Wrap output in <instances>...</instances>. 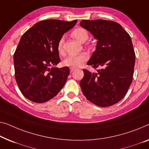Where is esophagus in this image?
I'll return each mask as SVG.
<instances>
[{"mask_svg": "<svg viewBox=\"0 0 149 149\" xmlns=\"http://www.w3.org/2000/svg\"><path fill=\"white\" fill-rule=\"evenodd\" d=\"M70 72L71 73H72L75 70V68H70Z\"/></svg>", "mask_w": 149, "mask_h": 149, "instance_id": "esophagus-1", "label": "esophagus"}]
</instances>
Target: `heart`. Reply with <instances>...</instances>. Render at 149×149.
I'll list each match as a JSON object with an SVG mask.
<instances>
[{
    "mask_svg": "<svg viewBox=\"0 0 149 149\" xmlns=\"http://www.w3.org/2000/svg\"><path fill=\"white\" fill-rule=\"evenodd\" d=\"M72 35L74 38L79 43L82 41H86L88 38V33L85 29L77 28L73 31ZM63 39L59 40L57 46V50L61 53L63 52ZM88 55L86 53H79L76 55H70L65 57L63 60V65L70 68H78L80 67L85 62L88 60Z\"/></svg>",
    "mask_w": 149,
    "mask_h": 149,
    "instance_id": "heart-1",
    "label": "heart"
}]
</instances>
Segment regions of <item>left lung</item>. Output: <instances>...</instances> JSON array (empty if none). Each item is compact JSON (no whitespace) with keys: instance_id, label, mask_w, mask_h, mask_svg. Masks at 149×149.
I'll list each match as a JSON object with an SVG mask.
<instances>
[{"instance_id":"8db88e82","label":"left lung","mask_w":149,"mask_h":149,"mask_svg":"<svg viewBox=\"0 0 149 149\" xmlns=\"http://www.w3.org/2000/svg\"><path fill=\"white\" fill-rule=\"evenodd\" d=\"M79 25L97 40L88 65L101 68L96 73L84 70L79 82L82 92L100 107L112 106L125 96L132 83L135 53L131 38L112 21L82 20Z\"/></svg>"}]
</instances>
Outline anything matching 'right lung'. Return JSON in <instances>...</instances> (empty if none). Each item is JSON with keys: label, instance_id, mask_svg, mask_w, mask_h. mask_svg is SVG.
<instances>
[{"label": "right lung", "instance_id": "1", "mask_svg": "<svg viewBox=\"0 0 149 149\" xmlns=\"http://www.w3.org/2000/svg\"><path fill=\"white\" fill-rule=\"evenodd\" d=\"M76 23L77 20H44L21 37L13 58L15 79L21 93L29 100L45 102L65 85L70 69L54 66L60 61L57 46L64 33Z\"/></svg>", "mask_w": 149, "mask_h": 149}]
</instances>
